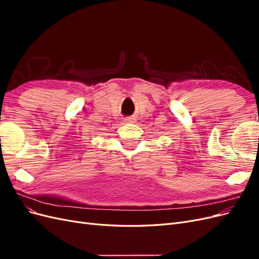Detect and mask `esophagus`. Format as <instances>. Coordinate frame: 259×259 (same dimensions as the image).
I'll return each instance as SVG.
<instances>
[{
  "instance_id": "esophagus-1",
  "label": "esophagus",
  "mask_w": 259,
  "mask_h": 259,
  "mask_svg": "<svg viewBox=\"0 0 259 259\" xmlns=\"http://www.w3.org/2000/svg\"><path fill=\"white\" fill-rule=\"evenodd\" d=\"M124 121L127 122V123H134V122H135V119H134V117H132V116H126V117H125V119H124Z\"/></svg>"
}]
</instances>
